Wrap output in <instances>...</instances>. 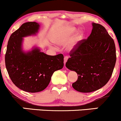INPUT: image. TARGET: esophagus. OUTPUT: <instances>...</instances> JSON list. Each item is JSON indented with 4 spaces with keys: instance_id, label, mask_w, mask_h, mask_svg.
Returning <instances> with one entry per match:
<instances>
[{
    "instance_id": "34e87169",
    "label": "esophagus",
    "mask_w": 121,
    "mask_h": 121,
    "mask_svg": "<svg viewBox=\"0 0 121 121\" xmlns=\"http://www.w3.org/2000/svg\"><path fill=\"white\" fill-rule=\"evenodd\" d=\"M68 59V56H65L64 57V65L65 66V64H66V61H67Z\"/></svg>"
}]
</instances>
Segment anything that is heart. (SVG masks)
Instances as JSON below:
<instances>
[{"label": "heart", "mask_w": 121, "mask_h": 121, "mask_svg": "<svg viewBox=\"0 0 121 121\" xmlns=\"http://www.w3.org/2000/svg\"><path fill=\"white\" fill-rule=\"evenodd\" d=\"M76 30V28L73 27H69L63 29L60 34L54 39V41L57 44L60 45H65L67 44L70 41L72 36ZM83 33L81 32H79L74 37L71 42L69 44L68 48L69 49H72L77 45V44L82 39Z\"/></svg>", "instance_id": "1"}]
</instances>
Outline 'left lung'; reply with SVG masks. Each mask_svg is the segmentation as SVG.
Returning a JSON list of instances; mask_svg holds the SVG:
<instances>
[{
  "instance_id": "8db88e82",
  "label": "left lung",
  "mask_w": 121,
  "mask_h": 121,
  "mask_svg": "<svg viewBox=\"0 0 121 121\" xmlns=\"http://www.w3.org/2000/svg\"><path fill=\"white\" fill-rule=\"evenodd\" d=\"M91 34L70 52L66 68L75 71L78 79L72 86L89 93L105 86L112 76L116 62L115 43L105 28L93 23Z\"/></svg>"
}]
</instances>
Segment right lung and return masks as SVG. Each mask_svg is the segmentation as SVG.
Returning a JSON list of instances; mask_svg holds the SVG:
<instances>
[{
  "label": "right lung",
  "instance_id": "right-lung-1",
  "mask_svg": "<svg viewBox=\"0 0 121 121\" xmlns=\"http://www.w3.org/2000/svg\"><path fill=\"white\" fill-rule=\"evenodd\" d=\"M40 25L27 22L12 33L8 41L5 63L12 82L23 91L39 92L49 85L54 72L64 66V56L47 55L37 48L24 52L22 50L23 37L38 32Z\"/></svg>",
  "mask_w": 121,
  "mask_h": 121
}]
</instances>
